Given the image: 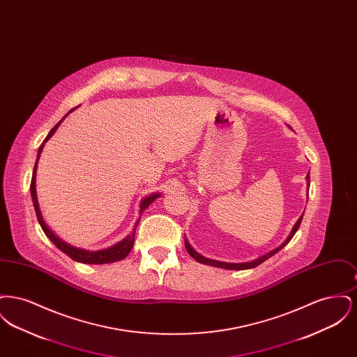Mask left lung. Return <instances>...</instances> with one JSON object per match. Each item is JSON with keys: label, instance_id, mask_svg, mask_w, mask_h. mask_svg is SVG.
<instances>
[{"label": "left lung", "instance_id": "1", "mask_svg": "<svg viewBox=\"0 0 357 357\" xmlns=\"http://www.w3.org/2000/svg\"><path fill=\"white\" fill-rule=\"evenodd\" d=\"M309 185H310V176H309V172H307V175H306V186L309 187ZM303 217H304V214L298 218V221L296 222V225L293 226V229H291L290 234H289L288 238L282 242V245H280L278 248H275V249L272 250V252H269V253H266V255H261V257H258L257 259L249 261V262L233 264V262H223V261H217V259L206 258L204 255L197 253V252L192 249V246L188 243V241H187L186 238H185V245H186L187 253L191 255L197 262H201V264H204V265H210V266H215V268H222V269H227V271H245V269H253L255 266L261 265L264 261H266L268 258H271L272 255H275L277 252H280L285 245H288L289 241L293 238V236L296 234V231L298 230V227H300V225H301V221H303Z\"/></svg>", "mask_w": 357, "mask_h": 357}]
</instances>
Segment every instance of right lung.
<instances>
[{"label": "right lung", "instance_id": "add662e5", "mask_svg": "<svg viewBox=\"0 0 357 357\" xmlns=\"http://www.w3.org/2000/svg\"><path fill=\"white\" fill-rule=\"evenodd\" d=\"M73 109H70L68 114L60 120L51 131L50 134L45 137V140L43 142V144L40 146L38 149V153H37V159H36V163H34L33 174H32V182H31V195H32V201H33L34 211H36V215H37V220L38 223L43 229V231L45 233V236L51 239L52 242L54 243V246L57 249H60L63 253L70 257L72 259L77 261V262H82V264H111V262H116L120 261L123 258H126L128 253L132 250L134 248V242H135V231L136 226L140 221V217H142V213L153 204L155 199H158L160 197L159 192H153L151 195L146 197L142 202H140V210H139V214L140 217L136 220L135 229L132 230V233L130 236L124 238L123 241H120L118 243H115L114 246L111 248H107V249H102V250H95V252H91V250H85V249H80V248H75L72 245H69L67 242H64L63 239L57 237L51 229L47 226V223L43 218V214H41V210H40V206H38V201H37V192H36V172H37V165H38V159H40V155L43 153V149H44V144L51 139L52 135L56 132V130L59 128V126L63 123V120L66 119L68 116L69 114L72 112Z\"/></svg>", "mask_w": 357, "mask_h": 357}]
</instances>
